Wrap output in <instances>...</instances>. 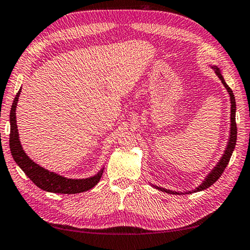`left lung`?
<instances>
[{"mask_svg":"<svg viewBox=\"0 0 250 250\" xmlns=\"http://www.w3.org/2000/svg\"><path fill=\"white\" fill-rule=\"evenodd\" d=\"M211 68L215 69V72L218 75V78L220 79L221 82H223V84L225 85V88L227 89L229 96H230V104H231V108H230V136H229V140H228V145H227V148L225 150V153L223 154V157L220 158V160L218 164L216 165V167L213 168L210 172H209V175L206 177V179L204 180L203 184H201L199 187H197L195 190H192V191H188V192H185V193H191V192H197V191H201V190H205L210 187L211 185L215 184V182L219 179L220 176L223 175L224 170L227 167L229 160H230V157L232 154L233 149H235V146H236V140H237V125H236V100H235V96H233L232 93V90L229 88L227 85V83L225 82L223 75L220 73V70L217 68V66H211ZM154 188L161 190V191H165L167 193H172V195H182V192H177V191H172V190H168V189H165V188H160V187H157V186H153Z\"/></svg>","mask_w":250,"mask_h":250,"instance_id":"obj_1","label":"left lung"}]
</instances>
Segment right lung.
I'll use <instances>...</instances> for the list:
<instances>
[{"instance_id": "1", "label": "right lung", "mask_w": 250, "mask_h": 250, "mask_svg": "<svg viewBox=\"0 0 250 250\" xmlns=\"http://www.w3.org/2000/svg\"><path fill=\"white\" fill-rule=\"evenodd\" d=\"M20 92H21V89L19 90L17 97L14 98L10 112V149L12 157H13L14 161L19 165V167L24 171L25 175L32 180L34 185H37L39 188L49 192L68 193V195H71V193H80L93 188L98 184L99 180L101 179L102 173H104V168L93 177L85 178V179H69V178L62 177L42 168L41 166L35 164L33 160H31L27 157L21 144H20L17 116H15Z\"/></svg>"}]
</instances>
